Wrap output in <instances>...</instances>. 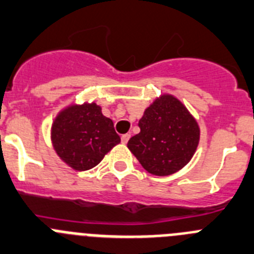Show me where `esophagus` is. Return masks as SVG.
I'll use <instances>...</instances> for the list:
<instances>
[{"mask_svg":"<svg viewBox=\"0 0 254 254\" xmlns=\"http://www.w3.org/2000/svg\"><path fill=\"white\" fill-rule=\"evenodd\" d=\"M129 139H130V134H124V135H122V143L127 144Z\"/></svg>","mask_w":254,"mask_h":254,"instance_id":"34e87169","label":"esophagus"}]
</instances>
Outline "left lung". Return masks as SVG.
<instances>
[{"label": "left lung", "mask_w": 254, "mask_h": 254, "mask_svg": "<svg viewBox=\"0 0 254 254\" xmlns=\"http://www.w3.org/2000/svg\"><path fill=\"white\" fill-rule=\"evenodd\" d=\"M140 132L131 136L127 148L145 171L170 176L184 168L196 152L200 127L184 104L172 95H162L144 111Z\"/></svg>", "instance_id": "8db88e82"}]
</instances>
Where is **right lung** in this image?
Returning a JSON list of instances; mask_svg holds the SVG:
<instances>
[{
    "instance_id": "1",
    "label": "right lung",
    "mask_w": 254,
    "mask_h": 254,
    "mask_svg": "<svg viewBox=\"0 0 254 254\" xmlns=\"http://www.w3.org/2000/svg\"><path fill=\"white\" fill-rule=\"evenodd\" d=\"M52 143L62 161L76 171H87L120 143L111 119L95 102L69 105L54 119Z\"/></svg>"
}]
</instances>
